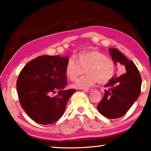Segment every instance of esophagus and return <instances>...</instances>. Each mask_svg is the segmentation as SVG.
<instances>
[{"mask_svg":"<svg viewBox=\"0 0 151 151\" xmlns=\"http://www.w3.org/2000/svg\"><path fill=\"white\" fill-rule=\"evenodd\" d=\"M84 91L86 92V93H90V92L93 91V89H92V88H85V89H84Z\"/></svg>","mask_w":151,"mask_h":151,"instance_id":"obj_1","label":"esophagus"}]
</instances>
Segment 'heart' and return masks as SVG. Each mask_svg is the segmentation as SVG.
Masks as SVG:
<instances>
[{"label": "heart", "instance_id": "heart-1", "mask_svg": "<svg viewBox=\"0 0 151 151\" xmlns=\"http://www.w3.org/2000/svg\"><path fill=\"white\" fill-rule=\"evenodd\" d=\"M70 58L65 68V75L70 81H75L85 70L86 75L72 85L76 88H85L96 82L105 84L112 79L115 71V64L111 58L100 51L93 50L82 52L76 58Z\"/></svg>", "mask_w": 151, "mask_h": 151}]
</instances>
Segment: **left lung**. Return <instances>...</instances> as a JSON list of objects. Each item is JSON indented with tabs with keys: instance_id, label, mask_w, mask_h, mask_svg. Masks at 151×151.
Returning <instances> with one entry per match:
<instances>
[{
	"instance_id": "1",
	"label": "left lung",
	"mask_w": 151,
	"mask_h": 151,
	"mask_svg": "<svg viewBox=\"0 0 151 151\" xmlns=\"http://www.w3.org/2000/svg\"><path fill=\"white\" fill-rule=\"evenodd\" d=\"M109 53L114 64L124 66L126 73L112 77L104 87V95L97 105L99 112L108 119L124 116L140 94L141 76L136 65L129 60L116 48H110Z\"/></svg>"
}]
</instances>
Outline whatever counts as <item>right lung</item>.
<instances>
[{
	"label": "right lung",
	"instance_id": "1",
	"mask_svg": "<svg viewBox=\"0 0 151 151\" xmlns=\"http://www.w3.org/2000/svg\"><path fill=\"white\" fill-rule=\"evenodd\" d=\"M68 61V56H40L20 71L17 82L20 105L37 123L50 124L59 119L75 92V89L64 90Z\"/></svg>",
	"mask_w": 151,
	"mask_h": 151
}]
</instances>
